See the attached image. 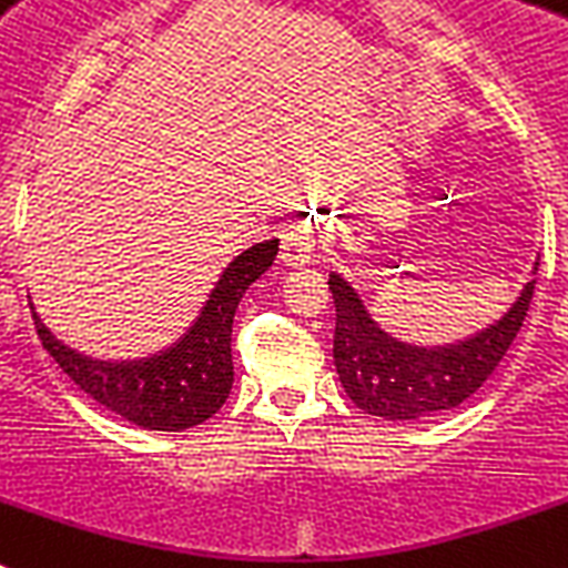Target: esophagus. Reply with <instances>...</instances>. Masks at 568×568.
Returning a JSON list of instances; mask_svg holds the SVG:
<instances>
[{"label": "esophagus", "instance_id": "1", "mask_svg": "<svg viewBox=\"0 0 568 568\" xmlns=\"http://www.w3.org/2000/svg\"><path fill=\"white\" fill-rule=\"evenodd\" d=\"M314 247H317V231H314V225L312 222H297V225H292L280 236V260L285 265L297 268V265H306L312 260Z\"/></svg>", "mask_w": 568, "mask_h": 568}]
</instances>
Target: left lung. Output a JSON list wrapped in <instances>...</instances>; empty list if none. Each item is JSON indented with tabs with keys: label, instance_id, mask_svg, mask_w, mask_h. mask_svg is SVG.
I'll list each match as a JSON object with an SVG mask.
<instances>
[{
	"label": "left lung",
	"instance_id": "obj_1",
	"mask_svg": "<svg viewBox=\"0 0 568 568\" xmlns=\"http://www.w3.org/2000/svg\"><path fill=\"white\" fill-rule=\"evenodd\" d=\"M328 292L335 297V366L352 404L389 422H418L459 407L490 378L526 321L535 280L494 326L447 346L395 341L341 274H328Z\"/></svg>",
	"mask_w": 568,
	"mask_h": 568
}]
</instances>
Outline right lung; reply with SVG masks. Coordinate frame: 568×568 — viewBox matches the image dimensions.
<instances>
[{
  "label": "right lung",
  "instance_id": "obj_1",
  "mask_svg": "<svg viewBox=\"0 0 568 568\" xmlns=\"http://www.w3.org/2000/svg\"><path fill=\"white\" fill-rule=\"evenodd\" d=\"M280 240L242 251L219 276L216 288L190 332L161 355L141 361H94L51 335L40 314L33 326L42 346L85 395L144 430H187L207 422L227 402L233 387V314L247 285L271 268ZM33 308V303H28Z\"/></svg>",
  "mask_w": 568,
  "mask_h": 568
}]
</instances>
